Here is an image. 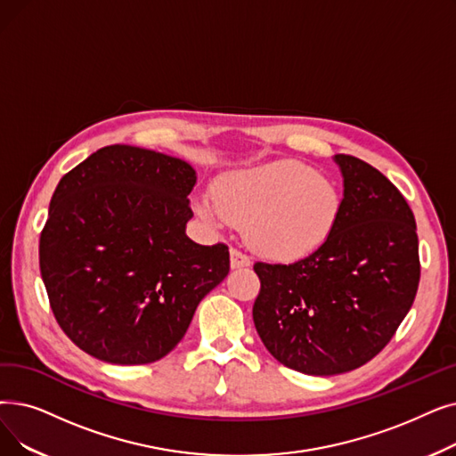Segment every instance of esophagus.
<instances>
[{"label": "esophagus", "mask_w": 456, "mask_h": 456, "mask_svg": "<svg viewBox=\"0 0 456 456\" xmlns=\"http://www.w3.org/2000/svg\"><path fill=\"white\" fill-rule=\"evenodd\" d=\"M249 265H251V261H249L248 255H244V253L239 251V249H231V268H232V270L246 268V266H249Z\"/></svg>", "instance_id": "esophagus-1"}]
</instances>
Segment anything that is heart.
<instances>
[{"label":"heart","mask_w":456,"mask_h":456,"mask_svg":"<svg viewBox=\"0 0 456 456\" xmlns=\"http://www.w3.org/2000/svg\"><path fill=\"white\" fill-rule=\"evenodd\" d=\"M195 210L212 225H244L248 246L266 259L294 263L328 244L345 200L330 176L287 158L217 176L212 203L197 201Z\"/></svg>","instance_id":"1"}]
</instances>
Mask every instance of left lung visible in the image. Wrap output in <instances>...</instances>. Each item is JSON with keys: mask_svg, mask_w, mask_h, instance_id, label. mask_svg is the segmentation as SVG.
Returning <instances> with one entry per match:
<instances>
[{"mask_svg": "<svg viewBox=\"0 0 456 456\" xmlns=\"http://www.w3.org/2000/svg\"><path fill=\"white\" fill-rule=\"evenodd\" d=\"M345 210L324 248L292 265L255 263L253 322L289 369L331 376L370 362L397 331L419 285L413 214L386 176L335 154Z\"/></svg>", "mask_w": 456, "mask_h": 456, "instance_id": "1", "label": "left lung"}]
</instances>
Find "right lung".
<instances>
[{"label": "right lung", "instance_id": "obj_1", "mask_svg": "<svg viewBox=\"0 0 456 456\" xmlns=\"http://www.w3.org/2000/svg\"><path fill=\"white\" fill-rule=\"evenodd\" d=\"M195 169L162 152L110 145L59 181L38 242L57 324L93 358L162 360L229 273L225 244L186 236Z\"/></svg>", "mask_w": 456, "mask_h": 456}]
</instances>
